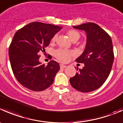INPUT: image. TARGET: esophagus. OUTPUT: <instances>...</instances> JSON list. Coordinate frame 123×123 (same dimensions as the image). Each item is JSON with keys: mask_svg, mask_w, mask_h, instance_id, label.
<instances>
[{"mask_svg": "<svg viewBox=\"0 0 123 123\" xmlns=\"http://www.w3.org/2000/svg\"><path fill=\"white\" fill-rule=\"evenodd\" d=\"M66 65H64V64H60V67H61V68H65V67H66Z\"/></svg>", "mask_w": 123, "mask_h": 123, "instance_id": "esophagus-1", "label": "esophagus"}]
</instances>
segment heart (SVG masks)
<instances>
[{
  "mask_svg": "<svg viewBox=\"0 0 123 123\" xmlns=\"http://www.w3.org/2000/svg\"><path fill=\"white\" fill-rule=\"evenodd\" d=\"M67 35L69 37L70 40L72 41H77L80 37V34L79 32L76 31L75 30H69L67 32ZM57 35H53V37L51 39V42L55 43L56 40ZM75 53L73 51L68 50L64 49L59 48L55 50L54 51V55L58 60L61 62H67L70 59L71 56H74Z\"/></svg>",
  "mask_w": 123,
  "mask_h": 123,
  "instance_id": "obj_1",
  "label": "heart"
}]
</instances>
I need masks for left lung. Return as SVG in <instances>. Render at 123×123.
<instances>
[{
  "label": "left lung",
  "mask_w": 123,
  "mask_h": 123,
  "mask_svg": "<svg viewBox=\"0 0 123 123\" xmlns=\"http://www.w3.org/2000/svg\"><path fill=\"white\" fill-rule=\"evenodd\" d=\"M73 27L85 31L87 40L84 52L76 59L84 63V67L70 79V82L76 90L89 92L100 88L110 74L114 59L112 42L109 34L94 23Z\"/></svg>",
  "instance_id": "8db88e82"
}]
</instances>
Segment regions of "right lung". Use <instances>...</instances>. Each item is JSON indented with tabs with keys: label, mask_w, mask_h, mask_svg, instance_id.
<instances>
[{
	"label": "right lung",
	"mask_w": 123,
	"mask_h": 123,
	"mask_svg": "<svg viewBox=\"0 0 123 123\" xmlns=\"http://www.w3.org/2000/svg\"><path fill=\"white\" fill-rule=\"evenodd\" d=\"M62 27L51 24L33 22L15 32L9 47L11 66L18 82L34 91L48 88L60 69L59 63L50 61L47 65L39 61L52 38Z\"/></svg>",
	"instance_id": "obj_1"
}]
</instances>
